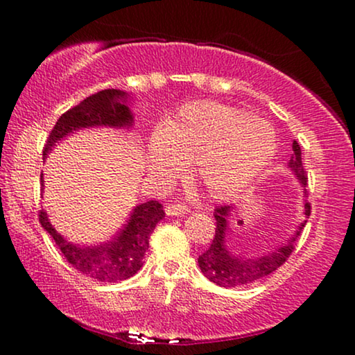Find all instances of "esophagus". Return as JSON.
<instances>
[{
  "label": "esophagus",
  "instance_id": "obj_1",
  "mask_svg": "<svg viewBox=\"0 0 355 355\" xmlns=\"http://www.w3.org/2000/svg\"><path fill=\"white\" fill-rule=\"evenodd\" d=\"M189 213V208L182 203H171L166 207V215L168 216H184Z\"/></svg>",
  "mask_w": 355,
  "mask_h": 355
}]
</instances>
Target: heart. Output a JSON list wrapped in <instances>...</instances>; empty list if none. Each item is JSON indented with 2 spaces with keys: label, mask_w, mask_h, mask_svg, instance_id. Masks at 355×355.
<instances>
[{
  "label": "heart",
  "mask_w": 355,
  "mask_h": 355,
  "mask_svg": "<svg viewBox=\"0 0 355 355\" xmlns=\"http://www.w3.org/2000/svg\"><path fill=\"white\" fill-rule=\"evenodd\" d=\"M276 134L268 121L216 101H193L179 108L148 140L153 176H178L191 162V176L208 196L239 192L268 166Z\"/></svg>",
  "instance_id": "obj_1"
}]
</instances>
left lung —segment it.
<instances>
[{
	"label": "left lung",
	"mask_w": 355,
	"mask_h": 355,
	"mask_svg": "<svg viewBox=\"0 0 355 355\" xmlns=\"http://www.w3.org/2000/svg\"><path fill=\"white\" fill-rule=\"evenodd\" d=\"M293 157L289 159L288 166L293 169L295 178L299 179V182L302 184V187L307 186V174H305L304 164H302V152H300L299 144L293 142ZM304 193L307 196V192ZM305 218L310 216V203L305 200ZM232 207L231 205H221L215 208V237H213L211 245L198 257V266H200L202 273L207 276L211 283H215L221 288H236V286H244L255 283L270 273H273L275 270H278L286 260L289 259V255L293 254L295 241L302 232L305 223H300L297 231L294 232V236L291 237L288 242H284L283 245L275 249L273 252L263 257H254V259H247V257H237L231 254L227 250L226 245V231H227V221H230Z\"/></svg>",
	"instance_id": "1"
}]
</instances>
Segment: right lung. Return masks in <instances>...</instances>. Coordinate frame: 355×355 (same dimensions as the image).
I'll return each instance as SVG.
<instances>
[{
    "label": "right lung",
    "mask_w": 355,
    "mask_h": 355,
    "mask_svg": "<svg viewBox=\"0 0 355 355\" xmlns=\"http://www.w3.org/2000/svg\"><path fill=\"white\" fill-rule=\"evenodd\" d=\"M125 101L128 94L116 89H106L87 96L84 101L60 116L43 147V157H46L61 139L79 129L98 125L130 128L134 116ZM40 181L43 184V176ZM163 216V205L158 200L140 203L130 213L128 225H124L113 241L100 245H76L56 232L48 221L45 210L38 211L42 227L53 237L66 260L80 273L105 283L124 281L142 268L144 255L148 250V239Z\"/></svg>",
    "instance_id": "right-lung-1"
}]
</instances>
